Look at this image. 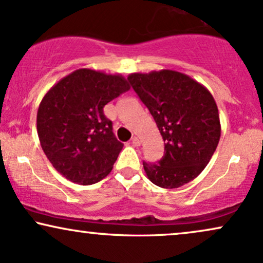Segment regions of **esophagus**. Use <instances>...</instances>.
<instances>
[{"label":"esophagus","mask_w":263,"mask_h":263,"mask_svg":"<svg viewBox=\"0 0 263 263\" xmlns=\"http://www.w3.org/2000/svg\"><path fill=\"white\" fill-rule=\"evenodd\" d=\"M132 144L134 145V146H140V140L137 137H133L132 138Z\"/></svg>","instance_id":"esophagus-1"}]
</instances>
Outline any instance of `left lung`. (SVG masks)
<instances>
[{
	"instance_id": "obj_1",
	"label": "left lung",
	"mask_w": 263,
	"mask_h": 263,
	"mask_svg": "<svg viewBox=\"0 0 263 263\" xmlns=\"http://www.w3.org/2000/svg\"><path fill=\"white\" fill-rule=\"evenodd\" d=\"M128 80L164 141V155L158 163L142 162L148 179L164 189H176L195 179L221 138L213 96L202 84L176 70L132 73Z\"/></svg>"
}]
</instances>
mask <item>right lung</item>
Segmentation results:
<instances>
[{
  "label": "right lung",
  "instance_id": "right-lung-1",
  "mask_svg": "<svg viewBox=\"0 0 263 263\" xmlns=\"http://www.w3.org/2000/svg\"><path fill=\"white\" fill-rule=\"evenodd\" d=\"M130 89L121 74L74 70L51 87L37 109L41 147L58 173L90 185L109 174L123 144L103 107Z\"/></svg>",
  "mask_w": 263,
  "mask_h": 263
}]
</instances>
